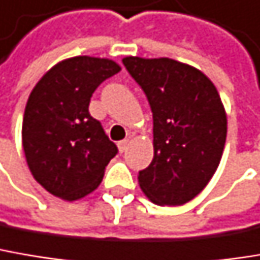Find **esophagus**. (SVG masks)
<instances>
[{"label":"esophagus","mask_w":260,"mask_h":260,"mask_svg":"<svg viewBox=\"0 0 260 260\" xmlns=\"http://www.w3.org/2000/svg\"><path fill=\"white\" fill-rule=\"evenodd\" d=\"M117 146H119L120 153H123V152H126V150H128V147H129V140H123V141H120Z\"/></svg>","instance_id":"34e87169"}]
</instances>
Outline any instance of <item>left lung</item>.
<instances>
[{
	"label": "left lung",
	"mask_w": 260,
	"mask_h": 260,
	"mask_svg": "<svg viewBox=\"0 0 260 260\" xmlns=\"http://www.w3.org/2000/svg\"><path fill=\"white\" fill-rule=\"evenodd\" d=\"M153 113V160L140 171L144 195L157 205H183L214 176L228 119L213 82L198 68L170 59L123 58Z\"/></svg>",
	"instance_id": "1"
}]
</instances>
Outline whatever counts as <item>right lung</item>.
<instances>
[{
  "label": "right lung",
  "mask_w": 260,
  "mask_h": 260,
  "mask_svg": "<svg viewBox=\"0 0 260 260\" xmlns=\"http://www.w3.org/2000/svg\"><path fill=\"white\" fill-rule=\"evenodd\" d=\"M114 60L74 56L53 65L25 107L22 146L32 177L52 195L77 201L103 181L117 147L89 113L90 96L117 74Z\"/></svg>",
  "instance_id": "1"
}]
</instances>
